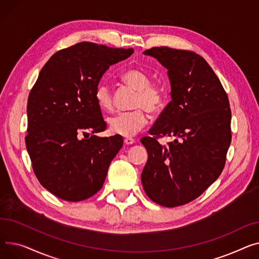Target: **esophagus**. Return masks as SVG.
Returning a JSON list of instances; mask_svg holds the SVG:
<instances>
[{
  "label": "esophagus",
  "mask_w": 259,
  "mask_h": 259,
  "mask_svg": "<svg viewBox=\"0 0 259 259\" xmlns=\"http://www.w3.org/2000/svg\"><path fill=\"white\" fill-rule=\"evenodd\" d=\"M135 143V140L133 138H125L124 139V144L125 145H132Z\"/></svg>",
  "instance_id": "esophagus-1"
}]
</instances>
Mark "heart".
I'll use <instances>...</instances> for the list:
<instances>
[{
	"mask_svg": "<svg viewBox=\"0 0 259 259\" xmlns=\"http://www.w3.org/2000/svg\"><path fill=\"white\" fill-rule=\"evenodd\" d=\"M122 80L138 91L134 108L131 112H121L108 119L111 133L122 136L133 137L140 132L147 123V116L144 110L150 114L158 113L164 104V91L157 84L151 83L150 76L142 69L130 68L121 75ZM97 105L102 111H111L114 106L113 92L106 83H99L94 93Z\"/></svg>",
	"mask_w": 259,
	"mask_h": 259,
	"instance_id": "b5f03b06",
	"label": "heart"
}]
</instances>
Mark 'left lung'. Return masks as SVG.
<instances>
[{"mask_svg":"<svg viewBox=\"0 0 259 259\" xmlns=\"http://www.w3.org/2000/svg\"><path fill=\"white\" fill-rule=\"evenodd\" d=\"M167 69L171 101L144 137L148 159L141 182L151 201L177 207L199 197L222 174L231 143L229 99L206 60L192 51L155 47L143 52ZM176 136L161 146L158 136Z\"/></svg>","mask_w":259,"mask_h":259,"instance_id":"obj_1","label":"left lung"}]
</instances>
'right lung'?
Instances as JSON below:
<instances>
[{
    "instance_id": "obj_1",
    "label": "right lung",
    "mask_w": 259,
    "mask_h": 259,
    "mask_svg": "<svg viewBox=\"0 0 259 259\" xmlns=\"http://www.w3.org/2000/svg\"><path fill=\"white\" fill-rule=\"evenodd\" d=\"M133 52L82 41L40 70L28 97L25 142L39 183L59 199L79 202L99 191L122 147V137L94 135L106 127L94 93L109 68Z\"/></svg>"
}]
</instances>
